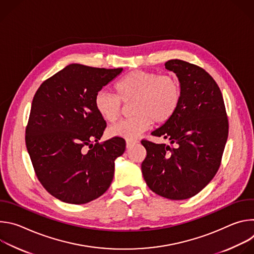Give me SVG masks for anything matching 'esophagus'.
Returning a JSON list of instances; mask_svg holds the SVG:
<instances>
[{"label": "esophagus", "mask_w": 254, "mask_h": 254, "mask_svg": "<svg viewBox=\"0 0 254 254\" xmlns=\"http://www.w3.org/2000/svg\"><path fill=\"white\" fill-rule=\"evenodd\" d=\"M135 142H136V140H127V149L131 148L133 144H135Z\"/></svg>", "instance_id": "1"}]
</instances>
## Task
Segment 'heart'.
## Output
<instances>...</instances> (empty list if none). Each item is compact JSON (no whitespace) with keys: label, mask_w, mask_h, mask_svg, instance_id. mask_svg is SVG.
Instances as JSON below:
<instances>
[{"label":"heart","mask_w":254,"mask_h":254,"mask_svg":"<svg viewBox=\"0 0 254 254\" xmlns=\"http://www.w3.org/2000/svg\"><path fill=\"white\" fill-rule=\"evenodd\" d=\"M116 94L103 90L94 96V107L102 120L115 123L122 114V102L131 103V118L108 128L111 136L134 139L146 131L152 123L163 125L170 121L182 99L180 80L170 74L133 70L115 85Z\"/></svg>","instance_id":"b5f03b06"}]
</instances>
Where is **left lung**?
<instances>
[{"label":"left lung","instance_id":"1","mask_svg":"<svg viewBox=\"0 0 254 254\" xmlns=\"http://www.w3.org/2000/svg\"><path fill=\"white\" fill-rule=\"evenodd\" d=\"M165 66L177 74L182 99L174 117L152 132L169 138L171 146L141 140L147 150L141 172L156 194L184 200L202 191L218 171L228 137V118L221 90L208 72L179 59Z\"/></svg>","mask_w":254,"mask_h":254}]
</instances>
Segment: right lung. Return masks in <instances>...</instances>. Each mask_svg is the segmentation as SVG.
Instances as JSON below:
<instances>
[{
	"instance_id": "1",
	"label": "right lung",
	"mask_w": 254,
	"mask_h": 254,
	"mask_svg": "<svg viewBox=\"0 0 254 254\" xmlns=\"http://www.w3.org/2000/svg\"><path fill=\"white\" fill-rule=\"evenodd\" d=\"M123 68L70 64L36 91L26 127V147L39 182L55 198L85 204L110 188L123 137L98 142L106 123L94 96Z\"/></svg>"
}]
</instances>
